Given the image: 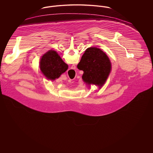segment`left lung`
Segmentation results:
<instances>
[{
    "instance_id": "obj_1",
    "label": "left lung",
    "mask_w": 153,
    "mask_h": 153,
    "mask_svg": "<svg viewBox=\"0 0 153 153\" xmlns=\"http://www.w3.org/2000/svg\"><path fill=\"white\" fill-rule=\"evenodd\" d=\"M77 68L83 71L82 79L88 84L102 86L109 75L111 64L107 56L97 48H89L82 55Z\"/></svg>"
}]
</instances>
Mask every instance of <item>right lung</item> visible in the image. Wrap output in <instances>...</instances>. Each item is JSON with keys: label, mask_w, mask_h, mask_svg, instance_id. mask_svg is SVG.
I'll return each instance as SVG.
<instances>
[{"label": "right lung", "mask_w": 153, "mask_h": 153, "mask_svg": "<svg viewBox=\"0 0 153 153\" xmlns=\"http://www.w3.org/2000/svg\"><path fill=\"white\" fill-rule=\"evenodd\" d=\"M40 68L48 79L53 80L64 73L68 69V66L62 61L56 51H50L42 57Z\"/></svg>", "instance_id": "right-lung-1"}]
</instances>
